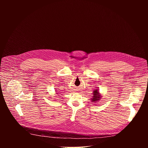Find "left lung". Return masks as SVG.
I'll use <instances>...</instances> for the list:
<instances>
[{
    "instance_id": "8db88e82",
    "label": "left lung",
    "mask_w": 148,
    "mask_h": 148,
    "mask_svg": "<svg viewBox=\"0 0 148 148\" xmlns=\"http://www.w3.org/2000/svg\"><path fill=\"white\" fill-rule=\"evenodd\" d=\"M93 94L94 95L92 96V102H94L95 101H97V100L99 99L100 97H99V92L97 90L94 91Z\"/></svg>"
}]
</instances>
